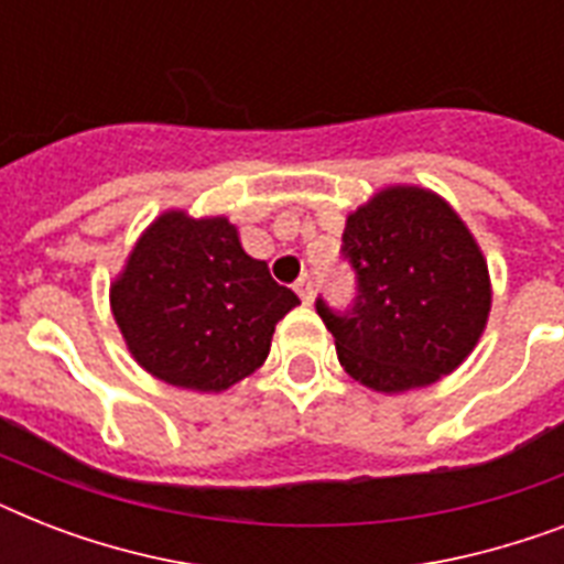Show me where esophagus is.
I'll return each mask as SVG.
<instances>
[{
	"mask_svg": "<svg viewBox=\"0 0 564 564\" xmlns=\"http://www.w3.org/2000/svg\"><path fill=\"white\" fill-rule=\"evenodd\" d=\"M295 292H299L304 304H310V301H313V278H310V274H301L299 281H295Z\"/></svg>",
	"mask_w": 564,
	"mask_h": 564,
	"instance_id": "obj_1",
	"label": "esophagus"
}]
</instances>
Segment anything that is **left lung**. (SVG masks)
<instances>
[{"instance_id": "left-lung-1", "label": "left lung", "mask_w": 564, "mask_h": 564, "mask_svg": "<svg viewBox=\"0 0 564 564\" xmlns=\"http://www.w3.org/2000/svg\"><path fill=\"white\" fill-rule=\"evenodd\" d=\"M343 254L357 272L345 313L316 301L345 371L375 392L451 375L480 343L489 265L456 210L424 187H386L348 216Z\"/></svg>"}]
</instances>
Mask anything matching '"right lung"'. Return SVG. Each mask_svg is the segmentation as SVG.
<instances>
[{"label":"right lung","mask_w":564,"mask_h":564,"mask_svg":"<svg viewBox=\"0 0 564 564\" xmlns=\"http://www.w3.org/2000/svg\"><path fill=\"white\" fill-rule=\"evenodd\" d=\"M301 304L246 254L225 216L166 210L137 239L110 283L128 351L152 377L193 392H225L254 375L274 325Z\"/></svg>","instance_id":"1"}]
</instances>
